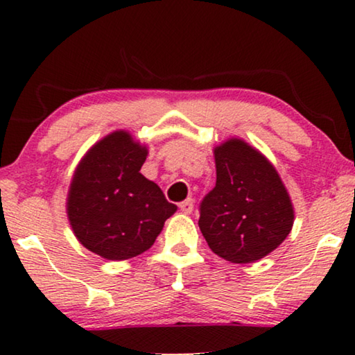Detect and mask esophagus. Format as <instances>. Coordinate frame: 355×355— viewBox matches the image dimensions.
I'll return each instance as SVG.
<instances>
[{
	"label": "esophagus",
	"instance_id": "obj_1",
	"mask_svg": "<svg viewBox=\"0 0 355 355\" xmlns=\"http://www.w3.org/2000/svg\"><path fill=\"white\" fill-rule=\"evenodd\" d=\"M179 208H181V211L186 213V215H191L193 210V200L192 198H187V200L179 203Z\"/></svg>",
	"mask_w": 355,
	"mask_h": 355
}]
</instances>
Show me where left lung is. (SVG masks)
Instances as JSON below:
<instances>
[{"label":"left lung","mask_w":355,"mask_h":355,"mask_svg":"<svg viewBox=\"0 0 355 355\" xmlns=\"http://www.w3.org/2000/svg\"><path fill=\"white\" fill-rule=\"evenodd\" d=\"M216 184L198 207L210 249L231 263L263 259L293 230L289 193L268 159L244 140L215 148Z\"/></svg>","instance_id":"8db88e82"}]
</instances>
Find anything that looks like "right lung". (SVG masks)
I'll use <instances>...</instances> for the list:
<instances>
[{"label":"right lung","mask_w":355,"mask_h":355,"mask_svg":"<svg viewBox=\"0 0 355 355\" xmlns=\"http://www.w3.org/2000/svg\"><path fill=\"white\" fill-rule=\"evenodd\" d=\"M147 147L116 130L82 158L67 197V216L79 242L106 260H128L153 245L178 210L162 189L140 174Z\"/></svg>","instance_id":"add662e5"}]
</instances>
